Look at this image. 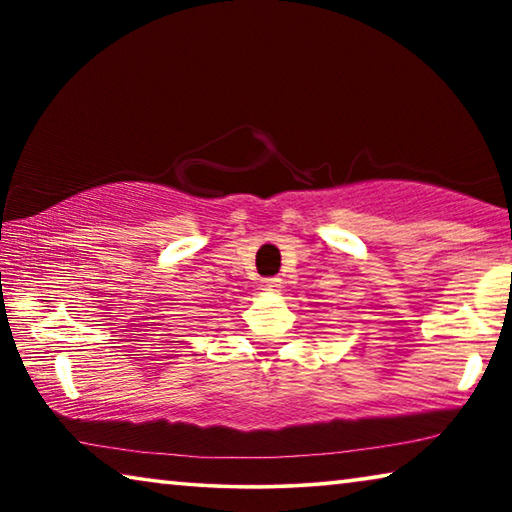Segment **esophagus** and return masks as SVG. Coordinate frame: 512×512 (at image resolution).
Wrapping results in <instances>:
<instances>
[{"label": "esophagus", "instance_id": "esophagus-1", "mask_svg": "<svg viewBox=\"0 0 512 512\" xmlns=\"http://www.w3.org/2000/svg\"><path fill=\"white\" fill-rule=\"evenodd\" d=\"M262 287L266 291H280L282 289V280H280V277H266V280L262 282Z\"/></svg>", "mask_w": 512, "mask_h": 512}]
</instances>
